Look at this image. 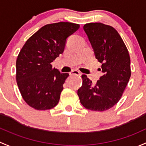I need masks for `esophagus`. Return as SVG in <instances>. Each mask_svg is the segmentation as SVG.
I'll list each match as a JSON object with an SVG mask.
<instances>
[{
  "label": "esophagus",
  "mask_w": 146,
  "mask_h": 146,
  "mask_svg": "<svg viewBox=\"0 0 146 146\" xmlns=\"http://www.w3.org/2000/svg\"><path fill=\"white\" fill-rule=\"evenodd\" d=\"M71 74L72 75H82V72H80L78 70H73V71L71 72Z\"/></svg>",
  "instance_id": "esophagus-1"
}]
</instances>
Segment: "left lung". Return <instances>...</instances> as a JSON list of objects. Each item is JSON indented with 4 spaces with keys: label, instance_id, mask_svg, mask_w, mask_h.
Wrapping results in <instances>:
<instances>
[{
    "label": "left lung",
    "instance_id": "left-lung-1",
    "mask_svg": "<svg viewBox=\"0 0 146 146\" xmlns=\"http://www.w3.org/2000/svg\"><path fill=\"white\" fill-rule=\"evenodd\" d=\"M84 29L104 74L96 85L86 75H82V86L77 94L84 108L103 112L118 103L127 87L131 73L130 56L122 38L112 27L95 22L86 24Z\"/></svg>",
    "mask_w": 146,
    "mask_h": 146
}]
</instances>
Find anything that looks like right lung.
Here are the masks:
<instances>
[{
    "mask_svg": "<svg viewBox=\"0 0 146 146\" xmlns=\"http://www.w3.org/2000/svg\"><path fill=\"white\" fill-rule=\"evenodd\" d=\"M79 27L64 22L46 25L21 49L16 61V80L21 95L30 107L46 110L58 105L69 74L60 72L51 62L62 53L67 38Z\"/></svg>",
    "mask_w": 146,
    "mask_h": 146,
    "instance_id": "right-lung-1",
    "label": "right lung"
}]
</instances>
